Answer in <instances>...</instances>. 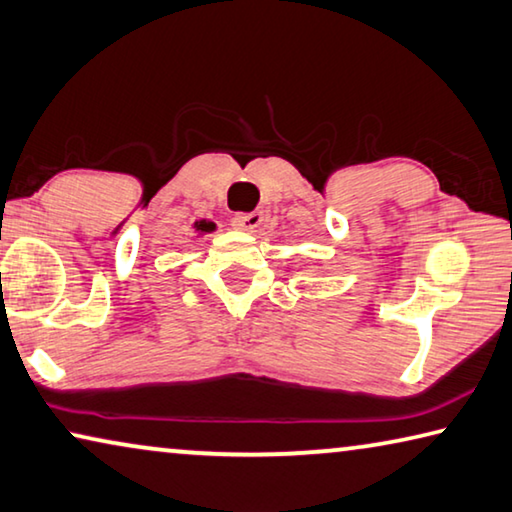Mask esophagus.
I'll use <instances>...</instances> for the list:
<instances>
[{"label": "esophagus", "mask_w": 512, "mask_h": 512, "mask_svg": "<svg viewBox=\"0 0 512 512\" xmlns=\"http://www.w3.org/2000/svg\"><path fill=\"white\" fill-rule=\"evenodd\" d=\"M264 221V214L262 212H248V214H239L234 218V225L239 227V230L253 234L259 225Z\"/></svg>", "instance_id": "34e87169"}]
</instances>
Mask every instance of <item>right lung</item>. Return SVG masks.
Masks as SVG:
<instances>
[{
  "label": "right lung",
  "mask_w": 512,
  "mask_h": 512,
  "mask_svg": "<svg viewBox=\"0 0 512 512\" xmlns=\"http://www.w3.org/2000/svg\"><path fill=\"white\" fill-rule=\"evenodd\" d=\"M193 230H196L198 237H202V234L214 232L216 230V223H212V221H196V223H193Z\"/></svg>",
  "instance_id": "obj_1"
}]
</instances>
